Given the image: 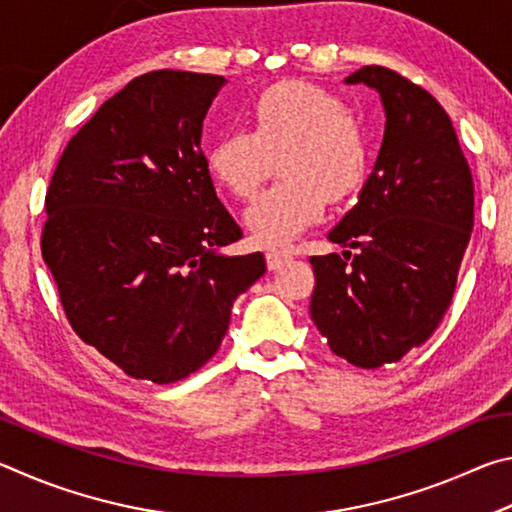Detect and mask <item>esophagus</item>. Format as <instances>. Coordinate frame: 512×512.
<instances>
[{
    "instance_id": "esophagus-1",
    "label": "esophagus",
    "mask_w": 512,
    "mask_h": 512,
    "mask_svg": "<svg viewBox=\"0 0 512 512\" xmlns=\"http://www.w3.org/2000/svg\"><path fill=\"white\" fill-rule=\"evenodd\" d=\"M291 259V255L287 253H280V250H271V253H266V264L271 271H277V268L284 266Z\"/></svg>"
}]
</instances>
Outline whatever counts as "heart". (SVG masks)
I'll list each match as a JSON object with an SVG mask.
<instances>
[{"instance_id":"1","label":"heart","mask_w":512,"mask_h":512,"mask_svg":"<svg viewBox=\"0 0 512 512\" xmlns=\"http://www.w3.org/2000/svg\"><path fill=\"white\" fill-rule=\"evenodd\" d=\"M250 128L232 126L207 149V169L237 198H253L280 158V183L244 214L255 244L287 246L323 219L327 201L359 194L370 171L366 131L348 106L318 85L284 81L248 110Z\"/></svg>"}]
</instances>
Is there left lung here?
Returning <instances> with one entry per match:
<instances>
[{
    "label": "left lung",
    "mask_w": 512,
    "mask_h": 512,
    "mask_svg": "<svg viewBox=\"0 0 512 512\" xmlns=\"http://www.w3.org/2000/svg\"><path fill=\"white\" fill-rule=\"evenodd\" d=\"M345 83L379 92L384 142L359 203L327 235L348 250L309 257V314L336 357L379 368L443 320L472 235L474 183L452 119L427 90L379 65Z\"/></svg>",
    "instance_id": "left-lung-1"
}]
</instances>
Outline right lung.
Segmentation results:
<instances>
[{
    "instance_id": "add662e5",
    "label": "right lung",
    "mask_w": 512,
    "mask_h": 512,
    "mask_svg": "<svg viewBox=\"0 0 512 512\" xmlns=\"http://www.w3.org/2000/svg\"><path fill=\"white\" fill-rule=\"evenodd\" d=\"M223 83L180 69L137 76L69 140L45 196L42 259L69 325L153 384L205 366L232 302L266 271L262 253H216L241 239L201 149Z\"/></svg>"
}]
</instances>
